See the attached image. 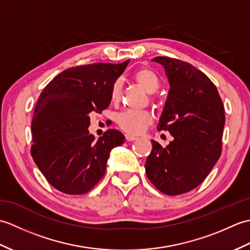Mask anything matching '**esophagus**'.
Segmentation results:
<instances>
[{
  "mask_svg": "<svg viewBox=\"0 0 250 250\" xmlns=\"http://www.w3.org/2000/svg\"><path fill=\"white\" fill-rule=\"evenodd\" d=\"M125 140L126 141H129V142H132V141H135L136 139H137V137L136 136H134V135H132V134H125Z\"/></svg>",
  "mask_w": 250,
  "mask_h": 250,
  "instance_id": "obj_1",
  "label": "esophagus"
}]
</instances>
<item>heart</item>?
Returning <instances> with one entry per match:
<instances>
[{"label": "heart", "instance_id": "b5f03b06", "mask_svg": "<svg viewBox=\"0 0 250 250\" xmlns=\"http://www.w3.org/2000/svg\"><path fill=\"white\" fill-rule=\"evenodd\" d=\"M133 79L145 90L147 93H155L160 86V78L158 74L149 67L143 66L137 68L133 73ZM121 83L114 82L110 89L111 102H117L120 98ZM153 100V99H152ZM117 124L120 128L132 134H139L144 131L148 125H151L152 115L146 110H132L126 109L117 116Z\"/></svg>", "mask_w": 250, "mask_h": 250}]
</instances>
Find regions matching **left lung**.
<instances>
[{
  "mask_svg": "<svg viewBox=\"0 0 250 250\" xmlns=\"http://www.w3.org/2000/svg\"><path fill=\"white\" fill-rule=\"evenodd\" d=\"M153 61L166 68L171 89L159 131L174 137L167 147L151 141L145 169L162 193L178 195L204 182L222 151L225 109L214 83L192 64L169 57Z\"/></svg>",
  "mask_w": 250,
  "mask_h": 250,
  "instance_id": "8db88e82",
  "label": "left lung"
}]
</instances>
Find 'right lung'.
<instances>
[{
	"label": "right lung",
	"instance_id": "1",
	"mask_svg": "<svg viewBox=\"0 0 250 250\" xmlns=\"http://www.w3.org/2000/svg\"><path fill=\"white\" fill-rule=\"evenodd\" d=\"M128 63L66 68L40 94L31 125V156L47 182L61 192L91 190L104 176L110 150L125 142L114 129L94 141L88 128L90 113L108 107L111 86Z\"/></svg>",
	"mask_w": 250,
	"mask_h": 250
}]
</instances>
